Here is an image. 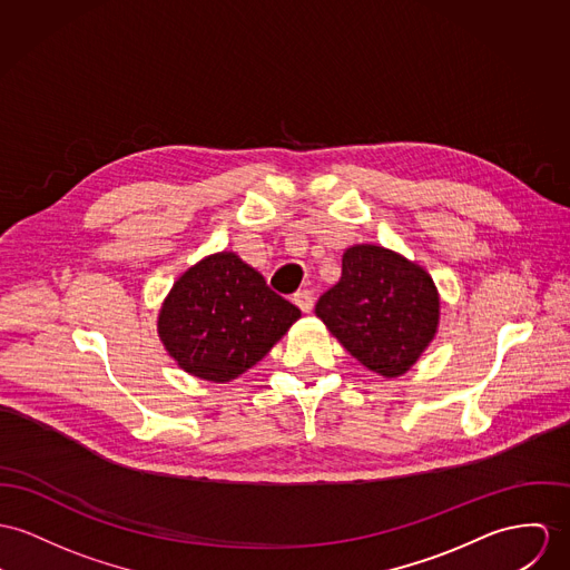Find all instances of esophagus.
<instances>
[{"instance_id": "1", "label": "esophagus", "mask_w": 570, "mask_h": 570, "mask_svg": "<svg viewBox=\"0 0 570 570\" xmlns=\"http://www.w3.org/2000/svg\"><path fill=\"white\" fill-rule=\"evenodd\" d=\"M293 302H295V306L302 307L304 312H309L312 306H314V291H297L295 295H293Z\"/></svg>"}]
</instances>
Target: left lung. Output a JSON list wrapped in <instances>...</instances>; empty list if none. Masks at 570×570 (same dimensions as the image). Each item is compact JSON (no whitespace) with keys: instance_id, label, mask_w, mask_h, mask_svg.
<instances>
[{"instance_id":"left-lung-1","label":"left lung","mask_w":570,"mask_h":570,"mask_svg":"<svg viewBox=\"0 0 570 570\" xmlns=\"http://www.w3.org/2000/svg\"><path fill=\"white\" fill-rule=\"evenodd\" d=\"M314 312L366 368L396 377L434 338L439 293L421 266L384 247L355 245L343 256V277Z\"/></svg>"}]
</instances>
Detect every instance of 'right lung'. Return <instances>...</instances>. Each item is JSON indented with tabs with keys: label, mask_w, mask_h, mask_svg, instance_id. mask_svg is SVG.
Returning a JSON list of instances; mask_svg holds the SVG:
<instances>
[{
	"label": "right lung",
	"mask_w": 570,
	"mask_h": 570,
	"mask_svg": "<svg viewBox=\"0 0 570 570\" xmlns=\"http://www.w3.org/2000/svg\"><path fill=\"white\" fill-rule=\"evenodd\" d=\"M299 316L256 268L223 252L177 279L158 332L186 373L229 382L261 362Z\"/></svg>",
	"instance_id": "obj_1"
}]
</instances>
